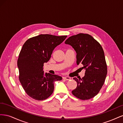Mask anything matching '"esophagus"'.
<instances>
[{
    "instance_id": "34e87169",
    "label": "esophagus",
    "mask_w": 123,
    "mask_h": 123,
    "mask_svg": "<svg viewBox=\"0 0 123 123\" xmlns=\"http://www.w3.org/2000/svg\"><path fill=\"white\" fill-rule=\"evenodd\" d=\"M64 79H65L66 80H71V78L68 76H65L64 77Z\"/></svg>"
}]
</instances>
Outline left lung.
Segmentation results:
<instances>
[{"instance_id":"1","label":"left lung","mask_w":123,"mask_h":123,"mask_svg":"<svg viewBox=\"0 0 123 123\" xmlns=\"http://www.w3.org/2000/svg\"><path fill=\"white\" fill-rule=\"evenodd\" d=\"M65 43L71 46L76 53L77 65L85 70L82 79L74 77L77 86L72 94L78 98L86 100L98 94L105 82L107 68L101 45L92 36L80 33L70 37Z\"/></svg>"}]
</instances>
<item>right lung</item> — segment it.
Masks as SVG:
<instances>
[{"label":"right lung","mask_w":123,"mask_h":123,"mask_svg":"<svg viewBox=\"0 0 123 123\" xmlns=\"http://www.w3.org/2000/svg\"><path fill=\"white\" fill-rule=\"evenodd\" d=\"M67 36L40 34L28 39L24 44L17 61L19 81L25 92L36 100L46 99L52 94L55 81L62 77L44 73L43 64L47 62L56 47Z\"/></svg>","instance_id":"obj_1"}]
</instances>
